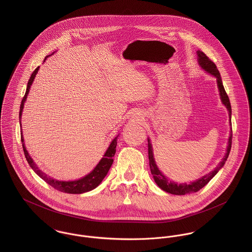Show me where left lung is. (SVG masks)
<instances>
[{
	"mask_svg": "<svg viewBox=\"0 0 252 252\" xmlns=\"http://www.w3.org/2000/svg\"><path fill=\"white\" fill-rule=\"evenodd\" d=\"M197 55H198V64L199 66L205 71V72L214 75L216 78V82H217V87L219 90V96L221 99L222 104L226 107L228 112H229V123L231 124V115H232V108H231V104H230V100L228 98V95L226 94V91L224 89L223 83H222V79L220 76V73L218 72L217 68H216V64L209 59V57L203 52L198 50L197 51ZM232 128L230 131V137L228 140V145L226 148V153L224 155V157L222 158L221 162L218 164V166L216 167L214 171H212L211 173L205 175L204 177L200 178L199 180H196L195 181H192L190 183H179V182H175L173 180H170L167 177H165L163 175V173L159 170V168L156 165L155 159H154V155H153V148H152V144L150 143V139L147 138V142H148V159H149V167H150V171H151V175L153 176V179L155 180L156 184L165 192H168L170 194H174V195H185V194H191V193H195L197 191H199L200 189H202L206 184H208L210 182V180H212L216 174L218 173V171L224 166L230 150H231V145H232Z\"/></svg>",
	"mask_w": 252,
	"mask_h": 252,
	"instance_id": "obj_1",
	"label": "left lung"
}]
</instances>
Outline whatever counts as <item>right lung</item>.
I'll list each match as a JSON object with an SVG mask.
<instances>
[{"instance_id": "right-lung-1", "label": "right lung", "mask_w": 252, "mask_h": 252, "mask_svg": "<svg viewBox=\"0 0 252 252\" xmlns=\"http://www.w3.org/2000/svg\"><path fill=\"white\" fill-rule=\"evenodd\" d=\"M48 56H46L45 59ZM45 59H44V61H45ZM38 69H39V67H37L34 72L31 74V77L28 81L26 93H25V95L22 99L21 105H20L19 120L21 119L22 111H23V108H24V104L27 100V96L29 94L31 85L33 84V81L36 77V72H38ZM117 137H118V135L111 141V143L109 144L106 153L104 154L103 158L100 160V162L96 165V167L88 175H86L85 177H83L79 180H69V181L54 180V179L48 177L46 174H44L42 171H40L37 168L36 163L31 158V156L29 155V153L26 149L25 143H24V137L22 135V132H21V143H22V147H23V150H24L26 160L28 161V163H29L30 167L33 169V171L36 173L40 179H42L45 182H47L49 185H51L53 188L57 189L58 191H61V192H64V193H69V194H81V193H85V192H88V191H91V190L95 189L102 182V180L105 179V177L107 176V174H108V172L109 171L112 163H113V156H114L115 151H116Z\"/></svg>"}]
</instances>
